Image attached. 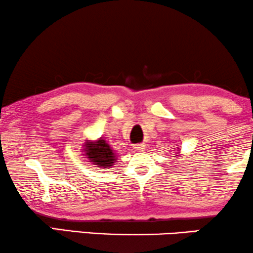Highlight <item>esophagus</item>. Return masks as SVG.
Here are the masks:
<instances>
[{
	"label": "esophagus",
	"instance_id": "esophagus-1",
	"mask_svg": "<svg viewBox=\"0 0 253 253\" xmlns=\"http://www.w3.org/2000/svg\"><path fill=\"white\" fill-rule=\"evenodd\" d=\"M135 149H136V150H138V151H142V150H144V149H145V145L142 144V143L136 144V145H135Z\"/></svg>",
	"mask_w": 253,
	"mask_h": 253
}]
</instances>
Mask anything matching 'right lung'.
<instances>
[{
	"instance_id": "1",
	"label": "right lung",
	"mask_w": 253,
	"mask_h": 253,
	"mask_svg": "<svg viewBox=\"0 0 253 253\" xmlns=\"http://www.w3.org/2000/svg\"><path fill=\"white\" fill-rule=\"evenodd\" d=\"M86 145L84 151L87 152L88 158L94 165H98V167H110L113 165V163H116L113 150L109 144L105 143L103 138H99L95 143L88 142Z\"/></svg>"
}]
</instances>
